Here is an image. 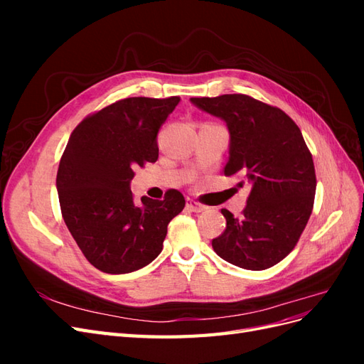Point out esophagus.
Segmentation results:
<instances>
[{"instance_id":"1","label":"esophagus","mask_w":364,"mask_h":364,"mask_svg":"<svg viewBox=\"0 0 364 364\" xmlns=\"http://www.w3.org/2000/svg\"><path fill=\"white\" fill-rule=\"evenodd\" d=\"M186 209H190V211H193V213H202V211H205L206 206H203L202 203L196 202L193 199H188L186 200Z\"/></svg>"}]
</instances>
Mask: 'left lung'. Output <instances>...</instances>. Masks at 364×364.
<instances>
[{
    "mask_svg": "<svg viewBox=\"0 0 364 364\" xmlns=\"http://www.w3.org/2000/svg\"><path fill=\"white\" fill-rule=\"evenodd\" d=\"M229 130L226 176L250 194L240 218L222 209L225 232L213 240L220 258L246 270H266L294 249L313 211L316 173L301 129L281 109L243 94L190 98Z\"/></svg>",
    "mask_w": 364,
    "mask_h": 364,
    "instance_id": "left-lung-1",
    "label": "left lung"
}]
</instances>
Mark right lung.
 <instances>
[{"label": "right lung", "instance_id": "obj_1", "mask_svg": "<svg viewBox=\"0 0 364 364\" xmlns=\"http://www.w3.org/2000/svg\"><path fill=\"white\" fill-rule=\"evenodd\" d=\"M179 97H132L85 118L74 129L56 178L62 217L86 259L98 270L123 274L155 259L167 226L183 206L170 190L164 200L130 191L134 167L156 162V136Z\"/></svg>", "mask_w": 364, "mask_h": 364}]
</instances>
